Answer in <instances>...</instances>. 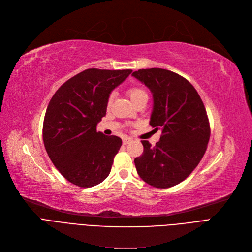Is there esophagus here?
Instances as JSON below:
<instances>
[{"label": "esophagus", "mask_w": 252, "mask_h": 252, "mask_svg": "<svg viewBox=\"0 0 252 252\" xmlns=\"http://www.w3.org/2000/svg\"><path fill=\"white\" fill-rule=\"evenodd\" d=\"M130 141H131V139H130V138H127V137H126V138H124V139H123V143H124L125 145L128 144Z\"/></svg>", "instance_id": "obj_1"}]
</instances>
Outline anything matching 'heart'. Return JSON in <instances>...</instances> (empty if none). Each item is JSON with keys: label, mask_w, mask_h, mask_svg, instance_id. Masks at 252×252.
Wrapping results in <instances>:
<instances>
[{"label": "heart", "mask_w": 252, "mask_h": 252, "mask_svg": "<svg viewBox=\"0 0 252 252\" xmlns=\"http://www.w3.org/2000/svg\"><path fill=\"white\" fill-rule=\"evenodd\" d=\"M127 93H128V96H129L130 100L132 101V103L135 102V101H137L138 99L144 97V96H148L147 93H146V91H145L144 89L140 88V87H131V88L128 90ZM111 99H112V96H110L109 99H108V104L111 102Z\"/></svg>", "instance_id": "obj_1"}]
</instances>
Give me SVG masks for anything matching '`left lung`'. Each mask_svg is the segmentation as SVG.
I'll list each match as a JSON object with an SVG mask.
<instances>
[{"mask_svg":"<svg viewBox=\"0 0 252 252\" xmlns=\"http://www.w3.org/2000/svg\"><path fill=\"white\" fill-rule=\"evenodd\" d=\"M153 96L150 125L161 129L154 147L141 141L144 152L135 159L137 172L150 186L168 189L186 179L202 160L210 140L205 105L191 84L168 70L133 72Z\"/></svg>","mask_w":252,"mask_h":252,"instance_id":"obj_1","label":"left lung"}]
</instances>
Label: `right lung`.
<instances>
[{
	"label": "right lung",
	"instance_id": "obj_1",
	"mask_svg": "<svg viewBox=\"0 0 252 252\" xmlns=\"http://www.w3.org/2000/svg\"><path fill=\"white\" fill-rule=\"evenodd\" d=\"M131 72L88 69L63 83L50 99L44 147L61 174L80 188L95 187L110 173L123 142L96 127L106 114L110 93Z\"/></svg>",
	"mask_w": 252,
	"mask_h": 252
}]
</instances>
